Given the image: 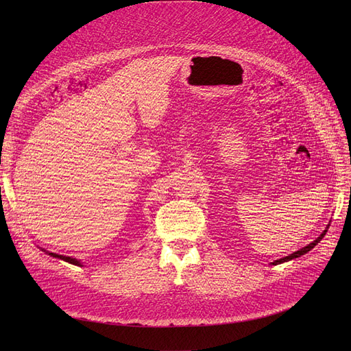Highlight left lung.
Returning a JSON list of instances; mask_svg holds the SVG:
<instances>
[{
    "mask_svg": "<svg viewBox=\"0 0 351 351\" xmlns=\"http://www.w3.org/2000/svg\"><path fill=\"white\" fill-rule=\"evenodd\" d=\"M328 226H330V225H327V228H326V229L322 232V234H320V236L316 239V241H313L311 243H308L307 246L302 247V249H300V250H298V252H294V253H291V254H289V256H286V257H282V259H279V261H274V262H271L270 265H273V266H276V265H280V263H285V262L293 261V259H296V257H300V256L306 254L307 252H310L313 247H315L317 243H320V241H322V239L324 237V234H326V232H327Z\"/></svg>",
    "mask_w": 351,
    "mask_h": 351,
    "instance_id": "8db88e82",
    "label": "left lung"
}]
</instances>
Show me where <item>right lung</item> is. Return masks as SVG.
Returning a JSON list of instances; mask_svg holds the SVG:
<instances>
[{"instance_id": "obj_1", "label": "right lung", "mask_w": 351, "mask_h": 351, "mask_svg": "<svg viewBox=\"0 0 351 351\" xmlns=\"http://www.w3.org/2000/svg\"><path fill=\"white\" fill-rule=\"evenodd\" d=\"M43 252H45L47 254H49V256L55 257V259H61V261H64V262H68V263H71V265H75V266H84V265L81 263V261L75 259V257H69V256H64V254H57V253L48 252V250H45V249H43Z\"/></svg>"}]
</instances>
